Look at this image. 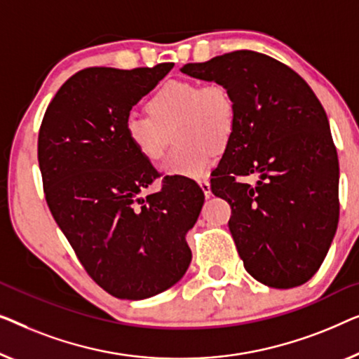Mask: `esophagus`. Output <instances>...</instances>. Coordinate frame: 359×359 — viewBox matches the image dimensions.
<instances>
[{"mask_svg": "<svg viewBox=\"0 0 359 359\" xmlns=\"http://www.w3.org/2000/svg\"><path fill=\"white\" fill-rule=\"evenodd\" d=\"M198 184H200V187H201V190H203V194H205L206 198H210V196H211V185H210V180H208V179H201V180H198Z\"/></svg>", "mask_w": 359, "mask_h": 359, "instance_id": "34e87169", "label": "esophagus"}]
</instances>
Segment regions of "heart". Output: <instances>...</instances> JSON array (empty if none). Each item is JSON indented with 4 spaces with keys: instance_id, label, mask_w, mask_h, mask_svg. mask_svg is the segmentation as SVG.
Returning a JSON list of instances; mask_svg holds the SVG:
<instances>
[{
    "instance_id": "b5f03b06",
    "label": "heart",
    "mask_w": 359,
    "mask_h": 359,
    "mask_svg": "<svg viewBox=\"0 0 359 359\" xmlns=\"http://www.w3.org/2000/svg\"><path fill=\"white\" fill-rule=\"evenodd\" d=\"M146 110L149 117L131 114L125 118V138L141 158L158 163L174 131L177 146L161 168L170 177H205L237 118L234 97L219 83L170 81L148 100Z\"/></svg>"
}]
</instances>
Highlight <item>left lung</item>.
<instances>
[{
  "instance_id": "8db88e82",
  "label": "left lung",
  "mask_w": 359,
  "mask_h": 359,
  "mask_svg": "<svg viewBox=\"0 0 359 359\" xmlns=\"http://www.w3.org/2000/svg\"><path fill=\"white\" fill-rule=\"evenodd\" d=\"M182 73L229 89L236 127L211 179L232 208L229 231L245 270L270 287L304 285L320 269L338 226V158L319 99L269 55L237 50ZM259 173L255 186L239 175Z\"/></svg>"
}]
</instances>
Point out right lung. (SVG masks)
I'll return each instance as SVG.
<instances>
[{
    "mask_svg": "<svg viewBox=\"0 0 359 359\" xmlns=\"http://www.w3.org/2000/svg\"><path fill=\"white\" fill-rule=\"evenodd\" d=\"M174 68H86L73 74L47 107L39 131L45 198L90 278L118 299H146L185 275V236L203 206L190 179L164 177L125 138L133 105Z\"/></svg>",
    "mask_w": 359,
    "mask_h": 359,
    "instance_id": "1",
    "label": "right lung"
}]
</instances>
